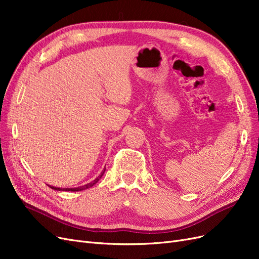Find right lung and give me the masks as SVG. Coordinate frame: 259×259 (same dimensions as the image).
<instances>
[{"mask_svg": "<svg viewBox=\"0 0 259 259\" xmlns=\"http://www.w3.org/2000/svg\"><path fill=\"white\" fill-rule=\"evenodd\" d=\"M105 170H106V168H104V170L101 171L100 173V175L94 180V182H92V183H90V184H88V185H84V186H81V187H77V188H57V187H52L51 186V188L52 189H55V190H64V191H82V190H85V189H89V188H91V187H93L94 185H95L98 180L103 177V175H104V173H105Z\"/></svg>", "mask_w": 259, "mask_h": 259, "instance_id": "add662e5", "label": "right lung"}]
</instances>
